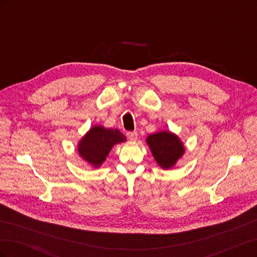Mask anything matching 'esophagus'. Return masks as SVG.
<instances>
[{
    "label": "esophagus",
    "instance_id": "34e87169",
    "mask_svg": "<svg viewBox=\"0 0 257 257\" xmlns=\"http://www.w3.org/2000/svg\"><path fill=\"white\" fill-rule=\"evenodd\" d=\"M126 136H127V138L130 139L131 142H135L136 139H137L138 134H137V132H127Z\"/></svg>",
    "mask_w": 257,
    "mask_h": 257
}]
</instances>
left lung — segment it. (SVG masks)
<instances>
[{"label":"left lung","instance_id":"left-lung-1","mask_svg":"<svg viewBox=\"0 0 257 257\" xmlns=\"http://www.w3.org/2000/svg\"><path fill=\"white\" fill-rule=\"evenodd\" d=\"M153 157L163 169H169L184 153V146L177 135L172 132L162 131L147 137Z\"/></svg>","mask_w":257,"mask_h":257}]
</instances>
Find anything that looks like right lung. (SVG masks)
Wrapping results in <instances>:
<instances>
[{"label": "right lung", "instance_id": "right-lung-1", "mask_svg": "<svg viewBox=\"0 0 257 257\" xmlns=\"http://www.w3.org/2000/svg\"><path fill=\"white\" fill-rule=\"evenodd\" d=\"M125 141V136L119 130L95 125L81 138L78 144V153L85 162L97 168L103 164L114 145Z\"/></svg>", "mask_w": 257, "mask_h": 257}]
</instances>
